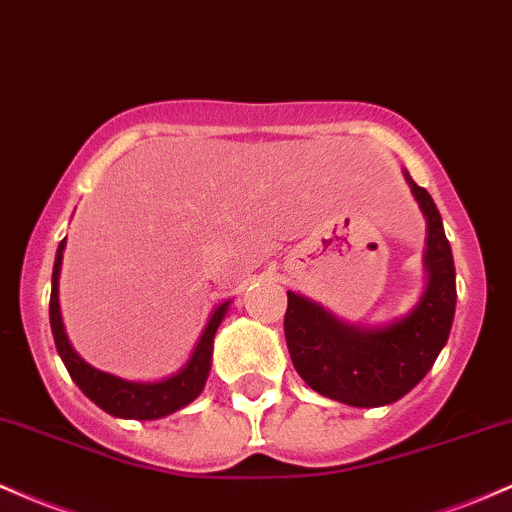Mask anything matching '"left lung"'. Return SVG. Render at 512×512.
<instances>
[{
    "instance_id": "left-lung-1",
    "label": "left lung",
    "mask_w": 512,
    "mask_h": 512,
    "mask_svg": "<svg viewBox=\"0 0 512 512\" xmlns=\"http://www.w3.org/2000/svg\"><path fill=\"white\" fill-rule=\"evenodd\" d=\"M428 216L430 282L418 308L389 328L340 323L318 303L289 291L284 335L291 362L313 391L357 408L398 401L430 372L445 347L457 306L452 247L432 196L408 177Z\"/></svg>"
}]
</instances>
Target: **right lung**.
Segmentation results:
<instances>
[{"label": "right lung", "instance_id": "obj_1", "mask_svg": "<svg viewBox=\"0 0 512 512\" xmlns=\"http://www.w3.org/2000/svg\"><path fill=\"white\" fill-rule=\"evenodd\" d=\"M63 250L65 240L58 247L53 267V291H50V328H53L55 347H58L60 357H63L67 372H70L75 384L80 386L87 398H92L99 408L106 413L116 415V418H131V420H155L165 418L187 403H192L201 391H204L206 376H209L211 367V350H213V335H216L218 325H221L223 316L228 311V301L213 311V316L206 325L204 335H201L199 345H196L192 359L187 367L179 374L170 376L165 381H155V384H136V381L119 379L99 369L89 367L84 359L77 357L67 342L63 320H60V306H58V277L60 265H63Z\"/></svg>", "mask_w": 512, "mask_h": 512}]
</instances>
